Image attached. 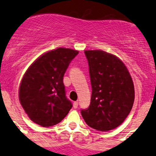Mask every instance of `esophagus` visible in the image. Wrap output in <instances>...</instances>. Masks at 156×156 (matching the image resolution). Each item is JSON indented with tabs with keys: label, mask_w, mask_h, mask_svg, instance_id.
<instances>
[{
	"label": "esophagus",
	"mask_w": 156,
	"mask_h": 156,
	"mask_svg": "<svg viewBox=\"0 0 156 156\" xmlns=\"http://www.w3.org/2000/svg\"><path fill=\"white\" fill-rule=\"evenodd\" d=\"M78 104H79L78 101H75V102L73 103V108H78Z\"/></svg>",
	"instance_id": "34e87169"
}]
</instances>
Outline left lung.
Returning <instances> with one entry per match:
<instances>
[{
	"label": "left lung",
	"mask_w": 156,
	"mask_h": 156,
	"mask_svg": "<svg viewBox=\"0 0 156 156\" xmlns=\"http://www.w3.org/2000/svg\"><path fill=\"white\" fill-rule=\"evenodd\" d=\"M89 64L92 95L81 111L88 126L101 131L114 129L128 117L135 101L132 78L125 63L103 50L84 51Z\"/></svg>",
	"instance_id": "1"
}]
</instances>
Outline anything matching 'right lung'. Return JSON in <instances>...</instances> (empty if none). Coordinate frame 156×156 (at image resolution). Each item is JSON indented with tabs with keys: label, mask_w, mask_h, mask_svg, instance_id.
I'll return each instance as SVG.
<instances>
[{
	"label": "right lung",
	"mask_w": 156,
	"mask_h": 156,
	"mask_svg": "<svg viewBox=\"0 0 156 156\" xmlns=\"http://www.w3.org/2000/svg\"><path fill=\"white\" fill-rule=\"evenodd\" d=\"M79 53L57 48L40 55L22 77L18 97L28 118L42 127L60 122L72 108L66 97L63 76L69 64Z\"/></svg>",
	"instance_id": "right-lung-1"
}]
</instances>
